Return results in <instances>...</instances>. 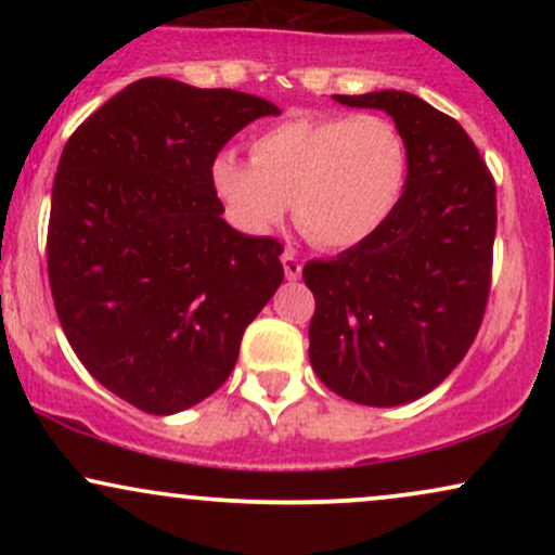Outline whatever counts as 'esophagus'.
<instances>
[{
    "label": "esophagus",
    "mask_w": 555,
    "mask_h": 555,
    "mask_svg": "<svg viewBox=\"0 0 555 555\" xmlns=\"http://www.w3.org/2000/svg\"><path fill=\"white\" fill-rule=\"evenodd\" d=\"M282 263H284V273L289 282H297V279L302 276V263H299V258L292 250H284Z\"/></svg>",
    "instance_id": "34e87169"
}]
</instances>
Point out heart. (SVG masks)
Returning a JSON list of instances; mask_svg holds the SVG:
<instances>
[{"mask_svg":"<svg viewBox=\"0 0 555 555\" xmlns=\"http://www.w3.org/2000/svg\"><path fill=\"white\" fill-rule=\"evenodd\" d=\"M250 156L211 158L208 180L227 219L266 237L292 201L305 237L328 250L371 240L397 211L410 175L404 138L378 114L286 119L253 138Z\"/></svg>","mask_w":555,"mask_h":555,"instance_id":"1","label":"heart"}]
</instances>
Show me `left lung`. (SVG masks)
<instances>
[{
	"instance_id": "left-lung-1",
	"label": "left lung",
	"mask_w": 555,
	"mask_h": 555,
	"mask_svg": "<svg viewBox=\"0 0 555 555\" xmlns=\"http://www.w3.org/2000/svg\"><path fill=\"white\" fill-rule=\"evenodd\" d=\"M380 109L410 154L397 211L371 240L302 279L315 297L310 365L339 397L397 406L433 391L473 347L486 313L495 182L449 114L404 91L334 95Z\"/></svg>"
}]
</instances>
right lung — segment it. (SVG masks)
Segmentation results:
<instances>
[{
	"label": "right lung",
	"instance_id": "add662e5",
	"mask_svg": "<svg viewBox=\"0 0 555 555\" xmlns=\"http://www.w3.org/2000/svg\"><path fill=\"white\" fill-rule=\"evenodd\" d=\"M271 101L143 78L62 151L47 263L86 371L149 415H175L232 373L247 323L284 279L282 242L221 219L208 167Z\"/></svg>",
	"mask_w": 555,
	"mask_h": 555
}]
</instances>
